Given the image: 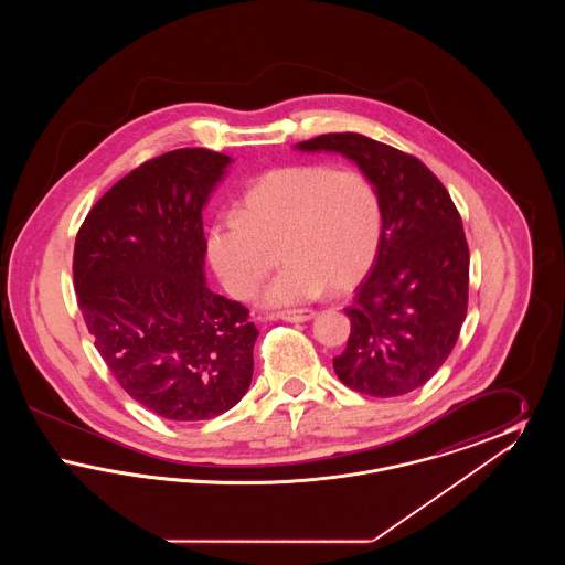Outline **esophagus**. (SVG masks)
<instances>
[{"label":"esophagus","instance_id":"obj_1","mask_svg":"<svg viewBox=\"0 0 565 565\" xmlns=\"http://www.w3.org/2000/svg\"><path fill=\"white\" fill-rule=\"evenodd\" d=\"M273 318L277 320H284V322H309L316 318V311L313 309H292V311H281V313H275Z\"/></svg>","mask_w":565,"mask_h":565}]
</instances>
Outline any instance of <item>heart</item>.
Returning <instances> with one entry per match:
<instances>
[{
	"instance_id": "b5f03b06",
	"label": "heart",
	"mask_w": 565,
	"mask_h": 565,
	"mask_svg": "<svg viewBox=\"0 0 565 565\" xmlns=\"http://www.w3.org/2000/svg\"><path fill=\"white\" fill-rule=\"evenodd\" d=\"M237 215L210 226L207 256L224 288L249 298L279 247L286 267L260 295L267 307L305 302L326 288L348 292L373 269L383 242L379 192L353 169H273L243 194Z\"/></svg>"
}]
</instances>
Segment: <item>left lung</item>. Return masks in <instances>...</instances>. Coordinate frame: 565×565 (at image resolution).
Listing matches in <instances>:
<instances>
[{
	"instance_id": "8db88e82",
	"label": "left lung",
	"mask_w": 565,
	"mask_h": 565,
	"mask_svg": "<svg viewBox=\"0 0 565 565\" xmlns=\"http://www.w3.org/2000/svg\"><path fill=\"white\" fill-rule=\"evenodd\" d=\"M295 148L355 162L383 207V242L345 309L350 339L334 373L366 396L408 394L443 366L466 320L470 254L456 205L424 162L366 135H320Z\"/></svg>"
}]
</instances>
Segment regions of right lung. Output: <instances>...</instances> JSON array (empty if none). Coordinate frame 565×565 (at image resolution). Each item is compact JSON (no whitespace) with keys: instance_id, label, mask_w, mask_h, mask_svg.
<instances>
[{"instance_id":"add662e5","label":"right lung","mask_w":565,"mask_h":565,"mask_svg":"<svg viewBox=\"0 0 565 565\" xmlns=\"http://www.w3.org/2000/svg\"><path fill=\"white\" fill-rule=\"evenodd\" d=\"M231 157L180 148L143 162L97 201L74 247V286L95 348L122 390L171 422L242 401L256 326L205 279L203 207Z\"/></svg>"}]
</instances>
